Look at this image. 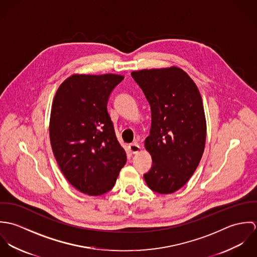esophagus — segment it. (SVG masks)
<instances>
[{"instance_id": "obj_1", "label": "esophagus", "mask_w": 257, "mask_h": 257, "mask_svg": "<svg viewBox=\"0 0 257 257\" xmlns=\"http://www.w3.org/2000/svg\"><path fill=\"white\" fill-rule=\"evenodd\" d=\"M128 149H130V151H131L132 153H138V152L140 151L141 147H140V146H139L137 143H135V144H131V145L128 146Z\"/></svg>"}]
</instances>
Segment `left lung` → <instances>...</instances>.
Here are the masks:
<instances>
[{
	"label": "left lung",
	"instance_id": "left-lung-1",
	"mask_svg": "<svg viewBox=\"0 0 257 257\" xmlns=\"http://www.w3.org/2000/svg\"><path fill=\"white\" fill-rule=\"evenodd\" d=\"M132 77L151 110L146 148L152 166L145 180L153 192L174 193L193 175L205 149L207 125L202 97L194 81L177 67L135 71Z\"/></svg>",
	"mask_w": 257,
	"mask_h": 257
}]
</instances>
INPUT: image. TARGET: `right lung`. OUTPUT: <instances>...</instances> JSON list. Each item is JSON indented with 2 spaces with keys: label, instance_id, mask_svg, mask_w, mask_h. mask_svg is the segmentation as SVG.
<instances>
[{
  "label": "right lung",
  "instance_id": "obj_1",
  "mask_svg": "<svg viewBox=\"0 0 257 257\" xmlns=\"http://www.w3.org/2000/svg\"><path fill=\"white\" fill-rule=\"evenodd\" d=\"M122 80L114 74H75L60 85L53 100V154L69 183L90 196L111 190L126 162L107 110L110 93Z\"/></svg>",
  "mask_w": 257,
  "mask_h": 257
}]
</instances>
